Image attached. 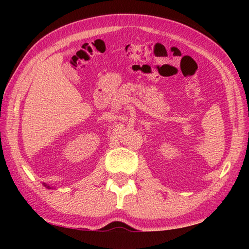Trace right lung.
Here are the masks:
<instances>
[{
	"instance_id": "add662e5",
	"label": "right lung",
	"mask_w": 249,
	"mask_h": 249,
	"mask_svg": "<svg viewBox=\"0 0 249 249\" xmlns=\"http://www.w3.org/2000/svg\"><path fill=\"white\" fill-rule=\"evenodd\" d=\"M44 185H45V186H46V187H47V188H51V187H50V186H48V185H47V184H45V183H44Z\"/></svg>"
}]
</instances>
